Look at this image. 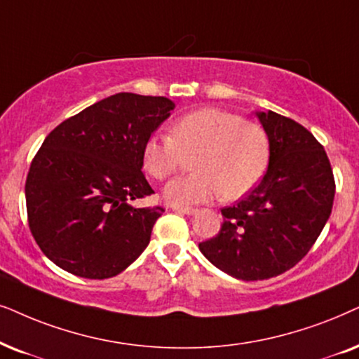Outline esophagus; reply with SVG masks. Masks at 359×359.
Segmentation results:
<instances>
[{
    "instance_id": "obj_1",
    "label": "esophagus",
    "mask_w": 359,
    "mask_h": 359,
    "mask_svg": "<svg viewBox=\"0 0 359 359\" xmlns=\"http://www.w3.org/2000/svg\"><path fill=\"white\" fill-rule=\"evenodd\" d=\"M171 209H173L175 212H181V214H194L198 211V209L189 208V206H173Z\"/></svg>"
}]
</instances>
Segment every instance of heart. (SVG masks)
<instances>
[{
	"label": "heart",
	"instance_id": "1",
	"mask_svg": "<svg viewBox=\"0 0 359 359\" xmlns=\"http://www.w3.org/2000/svg\"><path fill=\"white\" fill-rule=\"evenodd\" d=\"M193 158V175L170 181L171 204L227 201L249 193L262 178L271 156L262 125L221 109H201L176 120L168 137H150L143 147V166L155 180H166Z\"/></svg>",
	"mask_w": 359,
	"mask_h": 359
}]
</instances>
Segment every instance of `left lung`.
<instances>
[{"mask_svg": "<svg viewBox=\"0 0 359 359\" xmlns=\"http://www.w3.org/2000/svg\"><path fill=\"white\" fill-rule=\"evenodd\" d=\"M271 156L260 183L222 208L219 232L199 250L241 280H265L290 271L309 254L332 214L334 178L327 151L305 127L276 111H259Z\"/></svg>", "mask_w": 359, "mask_h": 359, "instance_id": "8db88e82", "label": "left lung"}]
</instances>
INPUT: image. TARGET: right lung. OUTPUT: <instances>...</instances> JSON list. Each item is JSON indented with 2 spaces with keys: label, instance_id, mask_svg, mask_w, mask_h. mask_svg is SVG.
<instances>
[{
  "label": "right lung",
  "instance_id": "obj_1",
  "mask_svg": "<svg viewBox=\"0 0 359 359\" xmlns=\"http://www.w3.org/2000/svg\"><path fill=\"white\" fill-rule=\"evenodd\" d=\"M173 107L166 97L120 92L46 137L26 178V209L32 237L57 267L102 280L147 249L165 209L130 201L155 193L143 147Z\"/></svg>",
  "mask_w": 359,
  "mask_h": 359
}]
</instances>
